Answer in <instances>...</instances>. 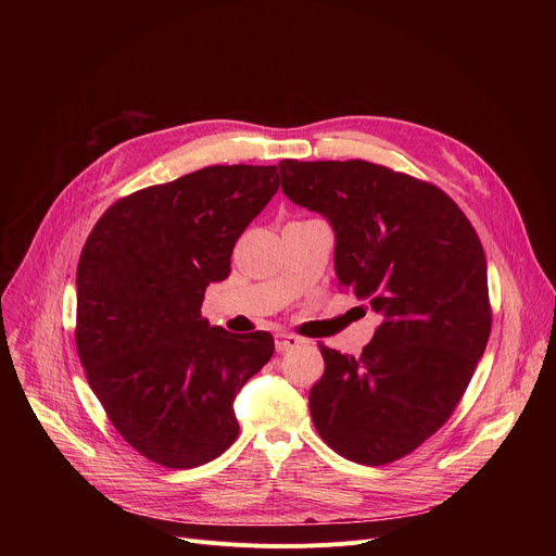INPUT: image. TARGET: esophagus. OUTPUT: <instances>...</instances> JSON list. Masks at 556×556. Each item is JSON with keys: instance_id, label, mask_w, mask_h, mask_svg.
I'll return each mask as SVG.
<instances>
[{"instance_id": "1", "label": "esophagus", "mask_w": 556, "mask_h": 556, "mask_svg": "<svg viewBox=\"0 0 556 556\" xmlns=\"http://www.w3.org/2000/svg\"><path fill=\"white\" fill-rule=\"evenodd\" d=\"M299 343H301V339L294 337V334H286V332L275 334V348H277V352H288V350L296 348Z\"/></svg>"}]
</instances>
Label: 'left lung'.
<instances>
[{"instance_id": "obj_1", "label": "left lung", "mask_w": 556, "mask_h": 556, "mask_svg": "<svg viewBox=\"0 0 556 556\" xmlns=\"http://www.w3.org/2000/svg\"><path fill=\"white\" fill-rule=\"evenodd\" d=\"M281 189L330 219L339 288L382 316L358 356L324 343L309 414L339 455L382 466L414 453L455 412L493 326L486 255L435 185L367 161L279 163Z\"/></svg>"}]
</instances>
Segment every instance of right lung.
Listing matches in <instances>:
<instances>
[{
	"instance_id": "right-lung-1",
	"label": "right lung",
	"mask_w": 556,
	"mask_h": 556,
	"mask_svg": "<svg viewBox=\"0 0 556 556\" xmlns=\"http://www.w3.org/2000/svg\"><path fill=\"white\" fill-rule=\"evenodd\" d=\"M277 189L275 165L204 167L116 200L88 235L76 352L114 429L155 464L195 468L240 433L232 401L275 341L208 328L202 301Z\"/></svg>"
}]
</instances>
